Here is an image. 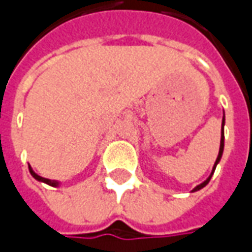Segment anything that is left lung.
<instances>
[{"label": "left lung", "mask_w": 252, "mask_h": 252, "mask_svg": "<svg viewBox=\"0 0 252 252\" xmlns=\"http://www.w3.org/2000/svg\"><path fill=\"white\" fill-rule=\"evenodd\" d=\"M223 127H224V116H223V121H221V139H220V149H219V156L218 158H216V162H215V165H213V169H212V172H210V175L208 177L206 181H203L202 184H199L198 187H195V188L192 189V192H196L199 189L205 188L206 185L209 184V181L212 178V175H213V172H215V169H216V165H218L220 160H221V156H223V150H224V131H223Z\"/></svg>", "instance_id": "left-lung-1"}]
</instances>
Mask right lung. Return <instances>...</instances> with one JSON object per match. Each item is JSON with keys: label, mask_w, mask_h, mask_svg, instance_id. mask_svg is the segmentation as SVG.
I'll return each instance as SVG.
<instances>
[{"label": "right lung", "mask_w": 252, "mask_h": 252, "mask_svg": "<svg viewBox=\"0 0 252 252\" xmlns=\"http://www.w3.org/2000/svg\"><path fill=\"white\" fill-rule=\"evenodd\" d=\"M29 171H31V174H32V177H33L34 179H37V181H40V182H44V184H47V185H50V187H59V185H60V182H59V181H53V179L43 178V177H40V175H37V174L34 172L33 169L31 168V165H29Z\"/></svg>", "instance_id": "1"}]
</instances>
